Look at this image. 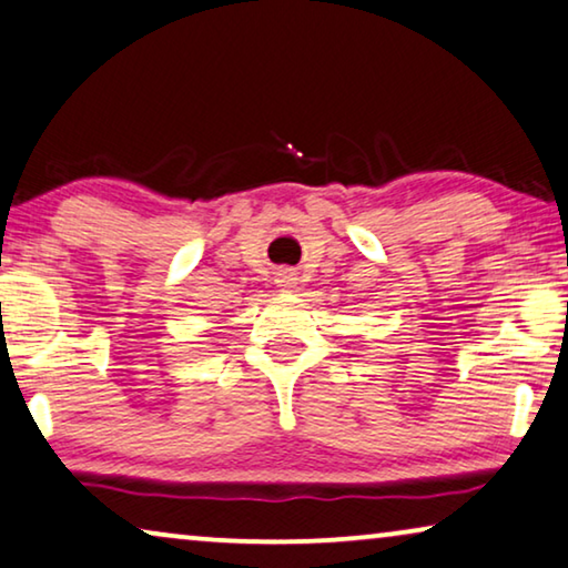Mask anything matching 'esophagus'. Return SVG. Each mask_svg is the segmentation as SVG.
I'll list each match as a JSON object with an SVG mask.
<instances>
[{"label":"esophagus","mask_w":568,"mask_h":568,"mask_svg":"<svg viewBox=\"0 0 568 568\" xmlns=\"http://www.w3.org/2000/svg\"><path fill=\"white\" fill-rule=\"evenodd\" d=\"M293 281H295V277L287 273V270H281V273H277V283H281L283 287H291Z\"/></svg>","instance_id":"esophagus-1"}]
</instances>
